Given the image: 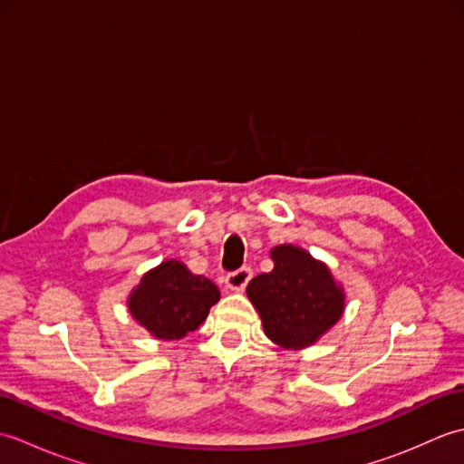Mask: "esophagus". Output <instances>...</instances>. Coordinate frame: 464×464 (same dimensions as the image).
<instances>
[{
    "mask_svg": "<svg viewBox=\"0 0 464 464\" xmlns=\"http://www.w3.org/2000/svg\"><path fill=\"white\" fill-rule=\"evenodd\" d=\"M251 269H247V267H241V269H237V271H233V273H229L225 277V285H227V289H231V291H243L245 287H247V283L251 281Z\"/></svg>",
    "mask_w": 464,
    "mask_h": 464,
    "instance_id": "34e87169",
    "label": "esophagus"
}]
</instances>
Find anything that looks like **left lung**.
Returning <instances> with one entry per match:
<instances>
[{
  "mask_svg": "<svg viewBox=\"0 0 464 464\" xmlns=\"http://www.w3.org/2000/svg\"><path fill=\"white\" fill-rule=\"evenodd\" d=\"M269 255L273 271L251 279L247 297L267 339L283 349H307L343 317L344 287L327 263L297 245H277Z\"/></svg>",
  "mask_w": 464,
  "mask_h": 464,
  "instance_id": "left-lung-1",
  "label": "left lung"
}]
</instances>
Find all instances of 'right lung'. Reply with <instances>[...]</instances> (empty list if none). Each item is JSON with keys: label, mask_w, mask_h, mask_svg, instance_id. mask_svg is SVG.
<instances>
[{"label": "right lung", "mask_w": 464, "mask_h": 464, "mask_svg": "<svg viewBox=\"0 0 464 464\" xmlns=\"http://www.w3.org/2000/svg\"><path fill=\"white\" fill-rule=\"evenodd\" d=\"M221 299L217 285L195 275L177 259H165L143 273L127 295V309L137 324L161 341H179L197 331Z\"/></svg>", "instance_id": "obj_1"}]
</instances>
